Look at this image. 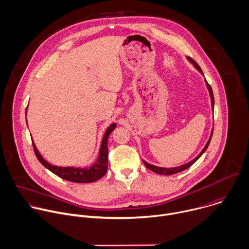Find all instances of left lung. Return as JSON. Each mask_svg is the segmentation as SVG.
<instances>
[{
  "instance_id": "1",
  "label": "left lung",
  "mask_w": 249,
  "mask_h": 249,
  "mask_svg": "<svg viewBox=\"0 0 249 249\" xmlns=\"http://www.w3.org/2000/svg\"><path fill=\"white\" fill-rule=\"evenodd\" d=\"M188 60L195 66V68L199 71V72L203 75V72H202V70H201V68L199 67V65L192 59V58H188ZM205 81H206V79H205ZM206 85H207V88H208V89H209V91H210V95H211V100H212V107H213V109H214V103H215V100H214V94H213V90H212V88H211V86L208 84V82L206 81ZM213 131L214 130H212V133H211V136H210V139H209V141L207 142V144H206V146H205V148L202 150V152L194 159V160H192L191 161H189V162H187V163H185V164H183V165H180V166H176V167H172V168H165V167H159V166H155V165H153V164H150V163H148L147 161H145V160H143V162H144V164L146 165V167L148 168V169H150V170H152V171H154V172H156V173H158V174H164V175H171V174H175V173H178V172H180V171H183V170H185V169H187V168H189L203 154H204V152L207 150V148H208V146H209V144H210V142H211V139H212V136H213Z\"/></svg>"
}]
</instances>
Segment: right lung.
Segmentation results:
<instances>
[{
  "mask_svg": "<svg viewBox=\"0 0 249 249\" xmlns=\"http://www.w3.org/2000/svg\"><path fill=\"white\" fill-rule=\"evenodd\" d=\"M26 113V111H25ZM116 124L112 123L107 130L105 131V134L102 139L101 147L99 150V156L96 161L89 168H75V167H60L47 162L39 154L36 147L32 142L33 151L36 156L37 160L51 172L61 177L62 179L76 182V183H90L100 179L101 177L107 171V162H108V148H107V141L110 133L115 129Z\"/></svg>",
  "mask_w": 249,
  "mask_h": 249,
  "instance_id": "add662e5",
  "label": "right lung"
}]
</instances>
